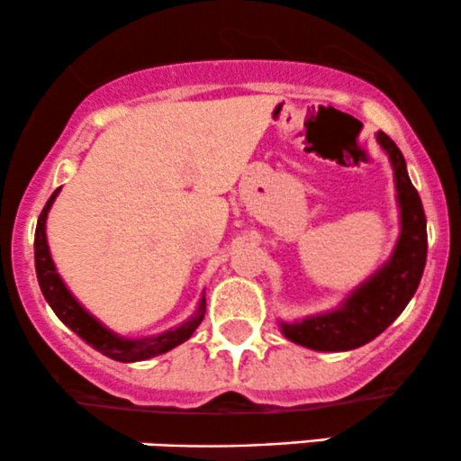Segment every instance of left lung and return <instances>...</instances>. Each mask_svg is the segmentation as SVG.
Masks as SVG:
<instances>
[{"label":"left lung","mask_w":461,"mask_h":461,"mask_svg":"<svg viewBox=\"0 0 461 461\" xmlns=\"http://www.w3.org/2000/svg\"><path fill=\"white\" fill-rule=\"evenodd\" d=\"M388 153L399 205V238L393 253L373 275L357 284L336 308L277 321L279 331L294 345L312 351H351L388 330L414 297L427 260V219L420 197L407 176L403 153L384 131L375 134Z\"/></svg>","instance_id":"8db88e82"}]
</instances>
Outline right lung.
<instances>
[{"mask_svg": "<svg viewBox=\"0 0 461 461\" xmlns=\"http://www.w3.org/2000/svg\"><path fill=\"white\" fill-rule=\"evenodd\" d=\"M62 188H56L50 201L45 203L43 212L39 216V223H36V234H34V264H36V277H39V285L43 290V297L50 308L56 312V316L60 319L71 331H76L82 340H86L95 351H99L102 356L116 359V362H142V359H151L162 353L171 351L182 342H186L193 336L194 330L199 327V322L203 321L205 314V290L201 293L197 308L186 321H182L176 327H168L160 333H153V336H142V338H128L121 336L105 327L97 316H93L91 312L84 308L82 303L76 299V294L67 288L65 279L58 273L54 260H51L50 245H47V214H50L51 205Z\"/></svg>", "mask_w": 461, "mask_h": 461, "instance_id": "right-lung-1", "label": "right lung"}]
</instances>
